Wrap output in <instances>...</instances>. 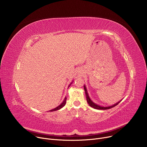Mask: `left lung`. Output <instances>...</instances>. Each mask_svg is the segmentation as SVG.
Here are the masks:
<instances>
[{"mask_svg":"<svg viewBox=\"0 0 147 147\" xmlns=\"http://www.w3.org/2000/svg\"><path fill=\"white\" fill-rule=\"evenodd\" d=\"M84 91H85V93H86V98H87V102L89 104V105L94 108V109H99V110H107V109H109L111 108H112L113 107H115V106H116L117 104H119L121 100H120V101H119L117 103L113 105L112 106H109V107H101L100 105H97L96 103H94V102L92 101V100L90 99L89 95H88V92H87V88L86 87V86L84 85Z\"/></svg>","mask_w":147,"mask_h":147,"instance_id":"obj_1","label":"left lung"}]
</instances>
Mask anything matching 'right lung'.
<instances>
[{
    "mask_svg": "<svg viewBox=\"0 0 147 147\" xmlns=\"http://www.w3.org/2000/svg\"><path fill=\"white\" fill-rule=\"evenodd\" d=\"M72 82H71V84H70L69 85V86L71 84V83ZM66 99H67V98L66 97H65V99L63 100V102L60 105H59L58 107H57L56 108H54L53 109H52V110H51V111H49V112H53V111H57V110H59V109H60L61 108H62L65 105V104H66Z\"/></svg>",
    "mask_w": 147,
    "mask_h": 147,
    "instance_id": "1",
    "label": "right lung"
}]
</instances>
